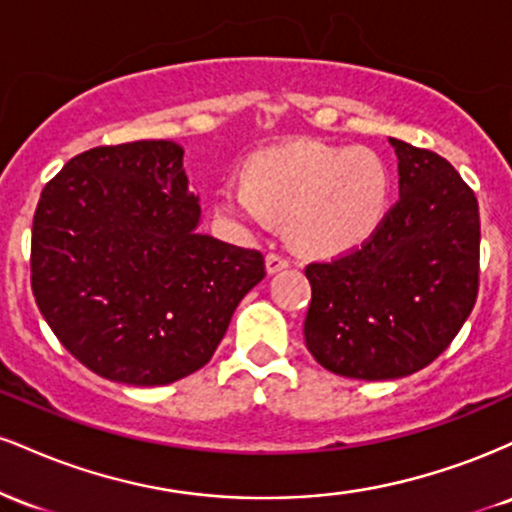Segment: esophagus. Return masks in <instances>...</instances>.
Returning a JSON list of instances; mask_svg holds the SVG:
<instances>
[{"instance_id":"obj_1","label":"esophagus","mask_w":512,"mask_h":512,"mask_svg":"<svg viewBox=\"0 0 512 512\" xmlns=\"http://www.w3.org/2000/svg\"><path fill=\"white\" fill-rule=\"evenodd\" d=\"M289 267V257H284L281 252H269L267 255V272L274 274V272H281V269Z\"/></svg>"}]
</instances>
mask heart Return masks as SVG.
Masks as SVG:
<instances>
[{
	"label": "heart",
	"instance_id": "b5f03b06",
	"mask_svg": "<svg viewBox=\"0 0 512 512\" xmlns=\"http://www.w3.org/2000/svg\"><path fill=\"white\" fill-rule=\"evenodd\" d=\"M221 211L248 228L289 219L293 243L310 252H337L378 228L390 199L385 163L368 149L298 144L257 156L248 182L216 190Z\"/></svg>",
	"mask_w": 512,
	"mask_h": 512
}]
</instances>
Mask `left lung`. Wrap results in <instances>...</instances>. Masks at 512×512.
<instances>
[{
    "instance_id": "obj_1",
    "label": "left lung",
    "mask_w": 512,
    "mask_h": 512,
    "mask_svg": "<svg viewBox=\"0 0 512 512\" xmlns=\"http://www.w3.org/2000/svg\"><path fill=\"white\" fill-rule=\"evenodd\" d=\"M399 199L358 248L310 262L305 346L322 368L395 380L448 349L479 293V202L443 156L390 139Z\"/></svg>"
}]
</instances>
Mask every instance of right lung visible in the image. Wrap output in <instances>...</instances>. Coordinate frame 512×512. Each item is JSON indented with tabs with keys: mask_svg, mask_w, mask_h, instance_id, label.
Returning a JSON list of instances; mask_svg holds the SVG:
<instances>
[{
	"mask_svg": "<svg viewBox=\"0 0 512 512\" xmlns=\"http://www.w3.org/2000/svg\"><path fill=\"white\" fill-rule=\"evenodd\" d=\"M182 146H96L43 187L31 289L64 349L101 378L168 385L209 363L264 279L260 250L202 236Z\"/></svg>",
	"mask_w": 512,
	"mask_h": 512,
	"instance_id": "right-lung-1",
	"label": "right lung"
}]
</instances>
